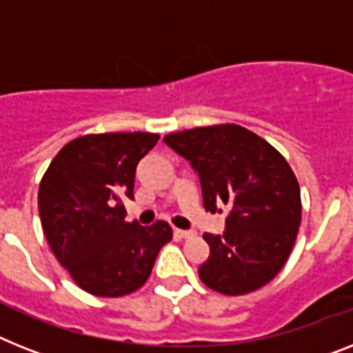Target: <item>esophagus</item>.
Masks as SVG:
<instances>
[{"instance_id":"obj_1","label":"esophagus","mask_w":353,"mask_h":353,"mask_svg":"<svg viewBox=\"0 0 353 353\" xmlns=\"http://www.w3.org/2000/svg\"><path fill=\"white\" fill-rule=\"evenodd\" d=\"M173 234L176 236V238H189V236H193V232H191V231H182V229H174Z\"/></svg>"}]
</instances>
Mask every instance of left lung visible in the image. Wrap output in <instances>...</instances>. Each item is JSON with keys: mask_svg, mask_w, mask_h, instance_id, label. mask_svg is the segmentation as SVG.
<instances>
[{"mask_svg": "<svg viewBox=\"0 0 353 353\" xmlns=\"http://www.w3.org/2000/svg\"><path fill=\"white\" fill-rule=\"evenodd\" d=\"M164 142L198 173L205 211L227 209L223 234H203L211 249L198 269L203 285L243 296L269 283L287 263L301 223L299 183L285 157L238 124L176 131Z\"/></svg>", "mask_w": 353, "mask_h": 353, "instance_id": "1", "label": "left lung"}]
</instances>
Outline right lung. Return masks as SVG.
I'll return each mask as SVG.
<instances>
[{"mask_svg":"<svg viewBox=\"0 0 353 353\" xmlns=\"http://www.w3.org/2000/svg\"><path fill=\"white\" fill-rule=\"evenodd\" d=\"M157 133H90L54 157L39 183L37 205L46 241L77 287L121 298L148 281L170 223L126 222L122 198H133L137 164Z\"/></svg>","mask_w":353,"mask_h":353,"instance_id":"right-lung-1","label":"right lung"}]
</instances>
